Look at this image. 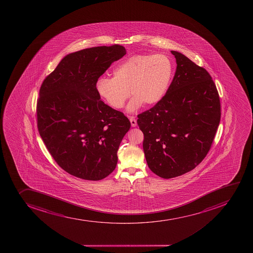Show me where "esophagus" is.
Listing matches in <instances>:
<instances>
[{
	"label": "esophagus",
	"mask_w": 253,
	"mask_h": 253,
	"mask_svg": "<svg viewBox=\"0 0 253 253\" xmlns=\"http://www.w3.org/2000/svg\"><path fill=\"white\" fill-rule=\"evenodd\" d=\"M129 120H130L131 126L132 127H136L137 126V120L134 119V117L129 118Z\"/></svg>",
	"instance_id": "1"
}]
</instances>
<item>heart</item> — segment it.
Returning <instances> with one entry per match:
<instances>
[{
    "label": "heart",
    "instance_id": "1",
    "mask_svg": "<svg viewBox=\"0 0 253 253\" xmlns=\"http://www.w3.org/2000/svg\"><path fill=\"white\" fill-rule=\"evenodd\" d=\"M173 66L164 54L134 55L125 59L113 71V78H100L95 91L113 109L123 107L125 100L133 97L127 111L134 112L142 105H155L165 96L172 78Z\"/></svg>",
    "mask_w": 253,
    "mask_h": 253
}]
</instances>
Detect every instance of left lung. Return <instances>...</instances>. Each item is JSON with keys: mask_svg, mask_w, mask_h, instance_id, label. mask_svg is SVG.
<instances>
[{"mask_svg": "<svg viewBox=\"0 0 253 253\" xmlns=\"http://www.w3.org/2000/svg\"><path fill=\"white\" fill-rule=\"evenodd\" d=\"M176 69L160 102L138 115L148 168L164 179L189 172L210 151L220 122V100L212 78L186 56L170 51Z\"/></svg>", "mask_w": 253, "mask_h": 253, "instance_id": "left-lung-1", "label": "left lung"}]
</instances>
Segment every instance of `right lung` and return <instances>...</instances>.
I'll list each match as a JSON object with an SVG mask.
<instances>
[{
  "label": "right lung",
  "instance_id": "add662e5",
  "mask_svg": "<svg viewBox=\"0 0 253 253\" xmlns=\"http://www.w3.org/2000/svg\"><path fill=\"white\" fill-rule=\"evenodd\" d=\"M125 54L117 44L69 53L40 87L39 133L56 163L76 177L102 180L117 165L118 149L130 122L100 100L95 83Z\"/></svg>",
  "mask_w": 253,
  "mask_h": 253
}]
</instances>
